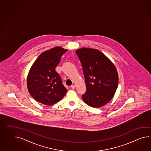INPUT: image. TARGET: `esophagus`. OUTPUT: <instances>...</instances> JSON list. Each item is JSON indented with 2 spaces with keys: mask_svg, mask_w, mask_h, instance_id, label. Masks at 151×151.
<instances>
[{
  "mask_svg": "<svg viewBox=\"0 0 151 151\" xmlns=\"http://www.w3.org/2000/svg\"><path fill=\"white\" fill-rule=\"evenodd\" d=\"M75 87H76V86H75V85H72V86H71V88L72 89H74L75 88Z\"/></svg>",
  "mask_w": 151,
  "mask_h": 151,
  "instance_id": "34e87169",
  "label": "esophagus"
}]
</instances>
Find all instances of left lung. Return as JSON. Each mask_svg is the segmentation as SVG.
I'll use <instances>...</instances> for the list:
<instances>
[{"mask_svg":"<svg viewBox=\"0 0 151 151\" xmlns=\"http://www.w3.org/2000/svg\"><path fill=\"white\" fill-rule=\"evenodd\" d=\"M76 53L80 60L85 76L86 91L83 101L92 107H100L114 97L118 85L114 64L98 50L82 48Z\"/></svg>","mask_w":151,"mask_h":151,"instance_id":"obj_1","label":"left lung"}]
</instances>
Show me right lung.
<instances>
[{"label":"right lung","mask_w":151,"mask_h":151,"mask_svg":"<svg viewBox=\"0 0 151 151\" xmlns=\"http://www.w3.org/2000/svg\"><path fill=\"white\" fill-rule=\"evenodd\" d=\"M67 51L58 46L51 48L40 54L32 65L27 77V88L37 101L52 105L65 95L67 89L55 69Z\"/></svg>","instance_id":"right-lung-1"}]
</instances>
